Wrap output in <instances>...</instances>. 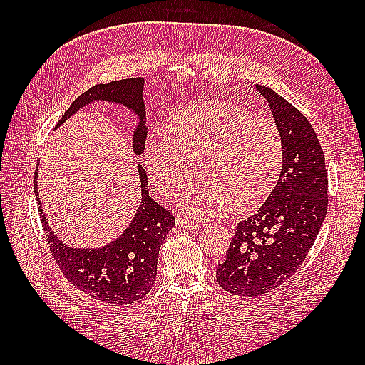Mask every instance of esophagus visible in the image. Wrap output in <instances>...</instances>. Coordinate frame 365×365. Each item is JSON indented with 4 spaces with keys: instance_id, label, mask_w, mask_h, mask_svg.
I'll list each match as a JSON object with an SVG mask.
<instances>
[{
    "instance_id": "34e87169",
    "label": "esophagus",
    "mask_w": 365,
    "mask_h": 365,
    "mask_svg": "<svg viewBox=\"0 0 365 365\" xmlns=\"http://www.w3.org/2000/svg\"><path fill=\"white\" fill-rule=\"evenodd\" d=\"M175 226L177 227H188V229H199L200 222L195 221V220H185L178 216V218L175 220Z\"/></svg>"
}]
</instances>
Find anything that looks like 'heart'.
Here are the masks:
<instances>
[{"instance_id": "b5f03b06", "label": "heart", "mask_w": 365, "mask_h": 365, "mask_svg": "<svg viewBox=\"0 0 365 365\" xmlns=\"http://www.w3.org/2000/svg\"><path fill=\"white\" fill-rule=\"evenodd\" d=\"M169 136H152L144 163L153 187L173 200L188 187L196 166L199 182L187 210L208 216L245 212L260 204L276 183L282 163L277 123L230 102L183 108L169 119Z\"/></svg>"}]
</instances>
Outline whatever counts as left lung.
I'll return each instance as SVG.
<instances>
[{
	"mask_svg": "<svg viewBox=\"0 0 365 365\" xmlns=\"http://www.w3.org/2000/svg\"><path fill=\"white\" fill-rule=\"evenodd\" d=\"M282 136L274 190L240 221L216 281L230 294L254 298L287 282L306 260L328 210L324 153L311 122L273 89L255 84Z\"/></svg>",
	"mask_w": 365,
	"mask_h": 365,
	"instance_id": "1",
	"label": "left lung"
}]
</instances>
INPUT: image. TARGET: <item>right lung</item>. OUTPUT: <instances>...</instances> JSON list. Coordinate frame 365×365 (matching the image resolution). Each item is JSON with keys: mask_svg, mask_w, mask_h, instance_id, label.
I'll list each match as a JSON object with an SVG mask.
<instances>
[{"mask_svg": "<svg viewBox=\"0 0 365 365\" xmlns=\"http://www.w3.org/2000/svg\"><path fill=\"white\" fill-rule=\"evenodd\" d=\"M143 88V78L96 84L75 100L56 127L80 108L96 100L119 103L139 115V125L135 128L133 135V150L136 155H141L147 138ZM138 170L141 178V205L136 210L130 227L123 230L115 242L98 250H78V247H68L61 242L50 230L37 196L38 215H41L46 243L63 274L76 289L108 304H131L143 299L152 290L157 277L160 246L175 224L170 212L149 196L147 175L143 166H138ZM34 191L37 195V173L34 175Z\"/></svg>", "mask_w": 365, "mask_h": 365, "instance_id": "right-lung-1", "label": "right lung"}]
</instances>
